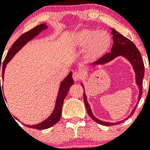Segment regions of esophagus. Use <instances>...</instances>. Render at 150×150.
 Listing matches in <instances>:
<instances>
[{
    "instance_id": "obj_1",
    "label": "esophagus",
    "mask_w": 150,
    "mask_h": 150,
    "mask_svg": "<svg viewBox=\"0 0 150 150\" xmlns=\"http://www.w3.org/2000/svg\"><path fill=\"white\" fill-rule=\"evenodd\" d=\"M82 77V75L79 72H77V71H76V72H74V74H73V78H74V81H79V79H81Z\"/></svg>"
}]
</instances>
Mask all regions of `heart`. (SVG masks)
<instances>
[{
  "label": "heart",
  "instance_id": "b5f03b06",
  "mask_svg": "<svg viewBox=\"0 0 150 150\" xmlns=\"http://www.w3.org/2000/svg\"><path fill=\"white\" fill-rule=\"evenodd\" d=\"M110 44V38L104 30L84 29L74 34L73 45L76 48H86V55L95 59L101 55Z\"/></svg>",
  "mask_w": 150,
  "mask_h": 150
}]
</instances>
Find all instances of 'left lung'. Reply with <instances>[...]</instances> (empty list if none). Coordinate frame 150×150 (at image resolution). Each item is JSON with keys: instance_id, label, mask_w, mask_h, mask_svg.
Instances as JSON below:
<instances>
[{"instance_id": "left-lung-1", "label": "left lung", "mask_w": 150, "mask_h": 150, "mask_svg": "<svg viewBox=\"0 0 150 150\" xmlns=\"http://www.w3.org/2000/svg\"><path fill=\"white\" fill-rule=\"evenodd\" d=\"M111 30H111V34L112 35V40H113V45H112V47L111 49V52H109V53L105 54L104 56H102L100 59H99L96 62L91 63L89 66H97L100 65H100L101 64H105L109 63L110 62L112 61L113 59L117 58V57L123 56L131 63V64L133 67L134 71L135 73V81H136V84H137L139 88V95L137 104L134 107L132 112L130 113V115L128 117L125 118V120L117 122H107L101 121V120L97 119L94 116L89 104H88V100H87V97L86 95V93H85L84 89L83 98H84L85 105H86V107L88 115L97 123L103 125H107V126H111V125H115L122 123L123 121L127 120L128 118H129L130 116H132L134 114L139 100H140V98L142 96L143 79H144V62H143L141 55H140V52L137 50L136 46L134 44L133 42H132L128 38H126L125 37L122 35L121 34H120L114 28H111ZM81 85L83 87V88H84V86H83V83H81Z\"/></svg>"}]
</instances>
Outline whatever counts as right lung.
Here are the masks:
<instances>
[{
    "instance_id": "right-lung-1",
    "label": "right lung",
    "mask_w": 150,
    "mask_h": 150,
    "mask_svg": "<svg viewBox=\"0 0 150 150\" xmlns=\"http://www.w3.org/2000/svg\"><path fill=\"white\" fill-rule=\"evenodd\" d=\"M46 29H47V25H46V24H40V25L36 26L35 28H32L31 30L28 31V32L22 34L21 37H19V38L16 40V41L15 43H13V46H11V48L10 49L9 52H7V55H6L4 61L3 62L2 68H1L2 69L3 82H4V71L5 68H6V64L10 62V60L14 57V55H15L16 54L17 52H18L26 44V43H28L29 41L31 40L33 38H35L36 36H38L41 31H43V30H46ZM73 84H74V79H73L72 77V72L71 71V72L69 73L68 75L61 82L59 92H58V95H57L56 101H55V108H54L53 111H52V112L51 113V115H50L46 120H45L43 122H41L40 123L33 125H25L26 126L28 127V128H35V129L43 130L50 128V127L53 126L55 124H56V123L59 121L61 116H62V106H63L64 100L65 99L66 95H67L69 89H70V88H71V86H72ZM1 94H2L1 86H0V95Z\"/></svg>"
}]
</instances>
